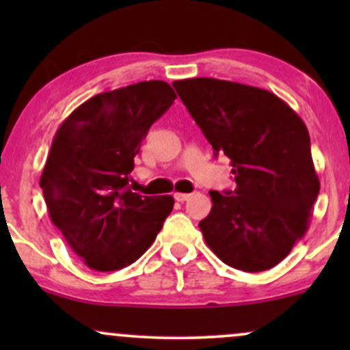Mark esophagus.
<instances>
[{"mask_svg":"<svg viewBox=\"0 0 350 350\" xmlns=\"http://www.w3.org/2000/svg\"><path fill=\"white\" fill-rule=\"evenodd\" d=\"M174 199L178 200V202H186V200L191 199V194H184V192H176Z\"/></svg>","mask_w":350,"mask_h":350,"instance_id":"1","label":"esophagus"}]
</instances>
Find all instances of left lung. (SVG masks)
Returning a JSON list of instances; mask_svg holds the SVG:
<instances>
[{"label":"left lung","instance_id":"obj_1","mask_svg":"<svg viewBox=\"0 0 350 350\" xmlns=\"http://www.w3.org/2000/svg\"><path fill=\"white\" fill-rule=\"evenodd\" d=\"M172 85L215 156L230 159L237 184L208 192L211 214L199 222L206 243L237 270H270L306 234L319 194L306 124L263 88L208 77Z\"/></svg>","mask_w":350,"mask_h":350}]
</instances>
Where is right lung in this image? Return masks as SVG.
<instances>
[{
    "mask_svg": "<svg viewBox=\"0 0 350 350\" xmlns=\"http://www.w3.org/2000/svg\"><path fill=\"white\" fill-rule=\"evenodd\" d=\"M174 98L163 80L103 92L55 131L39 186L52 224L92 270L136 262L171 214L172 196L136 194L130 172L150 126Z\"/></svg>",
    "mask_w": 350,
    "mask_h": 350,
    "instance_id": "obj_1",
    "label": "right lung"
}]
</instances>
